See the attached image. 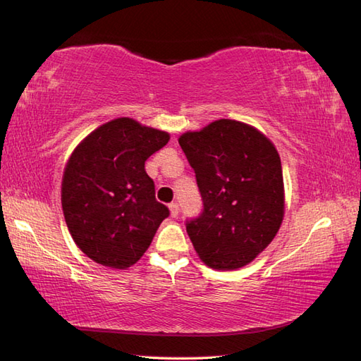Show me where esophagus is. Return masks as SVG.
<instances>
[{
  "label": "esophagus",
  "instance_id": "1",
  "mask_svg": "<svg viewBox=\"0 0 361 361\" xmlns=\"http://www.w3.org/2000/svg\"><path fill=\"white\" fill-rule=\"evenodd\" d=\"M169 209H171V216L172 217H176L180 214V206L178 203H171L169 204Z\"/></svg>",
  "mask_w": 361,
  "mask_h": 361
}]
</instances>
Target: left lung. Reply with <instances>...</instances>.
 Listing matches in <instances>:
<instances>
[{
	"instance_id": "left-lung-1",
	"label": "left lung",
	"mask_w": 361,
	"mask_h": 361,
	"mask_svg": "<svg viewBox=\"0 0 361 361\" xmlns=\"http://www.w3.org/2000/svg\"><path fill=\"white\" fill-rule=\"evenodd\" d=\"M194 169L203 212L186 224L197 255L214 270H237L278 234L286 197L279 153L252 126L219 119L178 137Z\"/></svg>"
}]
</instances>
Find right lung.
<instances>
[{"instance_id": "right-lung-1", "label": "right lung", "mask_w": 361, "mask_h": 361, "mask_svg": "<svg viewBox=\"0 0 361 361\" xmlns=\"http://www.w3.org/2000/svg\"><path fill=\"white\" fill-rule=\"evenodd\" d=\"M169 140L163 130L118 118L71 153L62 180L63 216L73 240L91 260L126 270L150 247L169 209L157 202L144 164Z\"/></svg>"}]
</instances>
